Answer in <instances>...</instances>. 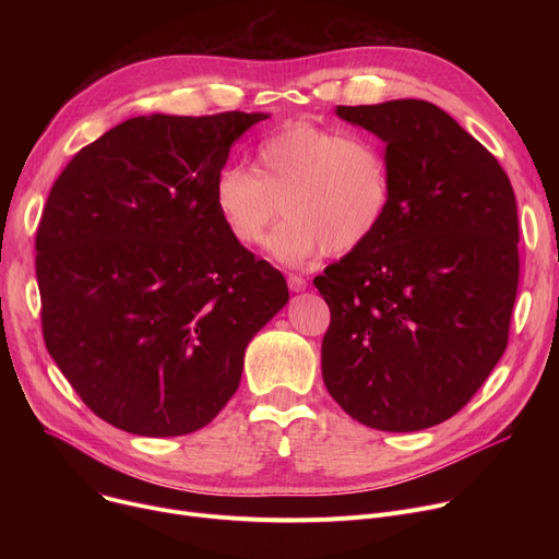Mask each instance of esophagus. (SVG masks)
Here are the masks:
<instances>
[{"mask_svg": "<svg viewBox=\"0 0 559 559\" xmlns=\"http://www.w3.org/2000/svg\"><path fill=\"white\" fill-rule=\"evenodd\" d=\"M287 285H289L292 292H304L308 287V281L304 276H299V274H289L287 276Z\"/></svg>", "mask_w": 559, "mask_h": 559, "instance_id": "1", "label": "esophagus"}]
</instances>
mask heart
I'll return each instance as SVG.
<instances>
[{
  "instance_id": "heart-1",
  "label": "heart",
  "mask_w": 559,
  "mask_h": 559,
  "mask_svg": "<svg viewBox=\"0 0 559 559\" xmlns=\"http://www.w3.org/2000/svg\"><path fill=\"white\" fill-rule=\"evenodd\" d=\"M258 171L226 165L215 179V209L242 247H258L292 267L317 253L344 255L367 245L392 205V169L376 140L310 120L289 122L264 138Z\"/></svg>"
}]
</instances>
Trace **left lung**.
I'll return each mask as SVG.
<instances>
[{
  "instance_id": "8db88e82",
  "label": "left lung",
  "mask_w": 559,
  "mask_h": 559,
  "mask_svg": "<svg viewBox=\"0 0 559 559\" xmlns=\"http://www.w3.org/2000/svg\"><path fill=\"white\" fill-rule=\"evenodd\" d=\"M388 144L392 205L314 287L329 394L356 421L413 432L451 419L501 360L519 287V217L506 169L421 99L337 106Z\"/></svg>"
}]
</instances>
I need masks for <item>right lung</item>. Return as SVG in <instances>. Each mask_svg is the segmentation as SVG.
<instances>
[{
  "instance_id": "right-lung-1",
  "label": "right lung",
  "mask_w": 559,
  "mask_h": 559,
  "mask_svg": "<svg viewBox=\"0 0 559 559\" xmlns=\"http://www.w3.org/2000/svg\"><path fill=\"white\" fill-rule=\"evenodd\" d=\"M267 117H131L56 179L36 233L43 337L106 424L142 437L211 424L287 304L283 274L215 209L230 144Z\"/></svg>"
}]
</instances>
